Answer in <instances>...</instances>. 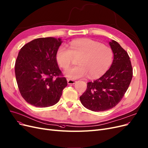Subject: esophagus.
<instances>
[{"label":"esophagus","mask_w":148,"mask_h":148,"mask_svg":"<svg viewBox=\"0 0 148 148\" xmlns=\"http://www.w3.org/2000/svg\"><path fill=\"white\" fill-rule=\"evenodd\" d=\"M67 83H68L69 84H75L76 83V81H75V80L67 79Z\"/></svg>","instance_id":"34e87169"}]
</instances>
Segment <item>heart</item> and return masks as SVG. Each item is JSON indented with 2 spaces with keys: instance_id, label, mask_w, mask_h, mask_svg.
I'll use <instances>...</instances> for the list:
<instances>
[{
  "instance_id": "1",
  "label": "heart",
  "mask_w": 148,
  "mask_h": 148,
  "mask_svg": "<svg viewBox=\"0 0 148 148\" xmlns=\"http://www.w3.org/2000/svg\"><path fill=\"white\" fill-rule=\"evenodd\" d=\"M73 57L78 58L76 67L68 70L65 75L71 79H90L100 77L110 68L113 60V51L107 46L89 38L78 39L70 43V49L60 46L56 53V60L60 67L67 70Z\"/></svg>"
}]
</instances>
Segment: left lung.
<instances>
[{
	"label": "left lung",
	"instance_id": "8db88e82",
	"mask_svg": "<svg viewBox=\"0 0 148 148\" xmlns=\"http://www.w3.org/2000/svg\"><path fill=\"white\" fill-rule=\"evenodd\" d=\"M109 44L114 59L110 69L101 77L88 83L87 89L79 99L82 105L93 111L113 108L123 99L133 76L128 54L114 40Z\"/></svg>",
	"mask_w": 148,
	"mask_h": 148
}]
</instances>
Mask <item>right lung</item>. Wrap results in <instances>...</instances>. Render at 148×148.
I'll return each instance as SVG.
<instances>
[{
	"label": "right lung",
	"instance_id": "add662e5",
	"mask_svg": "<svg viewBox=\"0 0 148 148\" xmlns=\"http://www.w3.org/2000/svg\"><path fill=\"white\" fill-rule=\"evenodd\" d=\"M61 38H39L24 45L15 62L20 93L27 102L45 108L57 103L67 86L58 67L56 53Z\"/></svg>",
	"mask_w": 148,
	"mask_h": 148
}]
</instances>
